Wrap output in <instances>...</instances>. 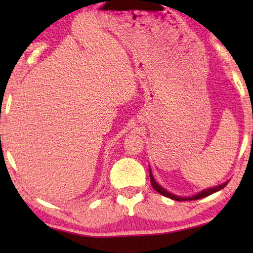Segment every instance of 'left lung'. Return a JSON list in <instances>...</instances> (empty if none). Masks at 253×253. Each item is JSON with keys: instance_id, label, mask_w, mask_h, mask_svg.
<instances>
[{"instance_id": "left-lung-1", "label": "left lung", "mask_w": 253, "mask_h": 253, "mask_svg": "<svg viewBox=\"0 0 253 253\" xmlns=\"http://www.w3.org/2000/svg\"><path fill=\"white\" fill-rule=\"evenodd\" d=\"M150 178H151V184H152V186H153V188H154L155 191H158L159 193H161V195L168 197V198L174 199V200H177V202H184V200H197V199L204 198V197H207V196L212 195V193H214V192L219 191V190H221V189H223L224 186H226V185L228 184V182H226V183H223V184L215 186V188H210V189H207V190H204V191L197 193L196 196H192V197H184V198H182V197H178V196L172 195V193L166 191V190H165L164 188H161V186L159 185L158 183L154 181L153 175H152V172H151V169H150Z\"/></svg>"}]
</instances>
